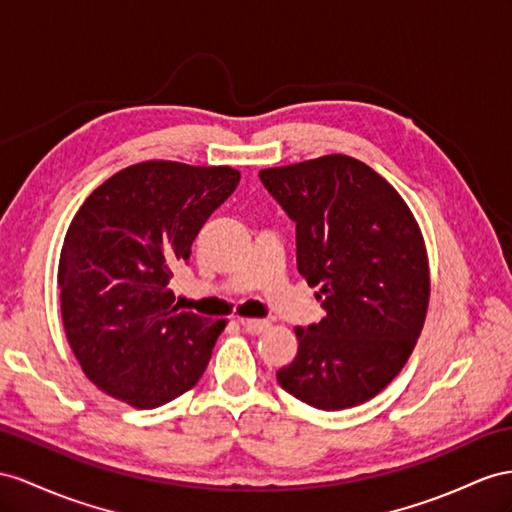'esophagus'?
Instances as JSON below:
<instances>
[{"mask_svg":"<svg viewBox=\"0 0 512 512\" xmlns=\"http://www.w3.org/2000/svg\"><path fill=\"white\" fill-rule=\"evenodd\" d=\"M240 324L244 326L248 333H253V335H259V333H264V331L270 329L268 320H257V318H242Z\"/></svg>","mask_w":512,"mask_h":512,"instance_id":"1","label":"esophagus"}]
</instances>
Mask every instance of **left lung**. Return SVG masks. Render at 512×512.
<instances>
[{
    "instance_id": "1",
    "label": "left lung",
    "mask_w": 512,
    "mask_h": 512,
    "mask_svg": "<svg viewBox=\"0 0 512 512\" xmlns=\"http://www.w3.org/2000/svg\"><path fill=\"white\" fill-rule=\"evenodd\" d=\"M296 222L298 272L326 316L296 326L298 352L277 372L322 411L372 400L409 361L424 329L430 268L422 229L391 183L344 153L259 170Z\"/></svg>"
}]
</instances>
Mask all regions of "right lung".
Returning <instances> with one entry per match:
<instances>
[{
  "mask_svg": "<svg viewBox=\"0 0 512 512\" xmlns=\"http://www.w3.org/2000/svg\"><path fill=\"white\" fill-rule=\"evenodd\" d=\"M238 181L231 166L147 160L77 209L60 251V311L75 359L103 393L155 409L199 383L227 322L181 311L168 283Z\"/></svg>",
  "mask_w": 512,
  "mask_h": 512,
  "instance_id": "add662e5",
  "label": "right lung"
}]
</instances>
